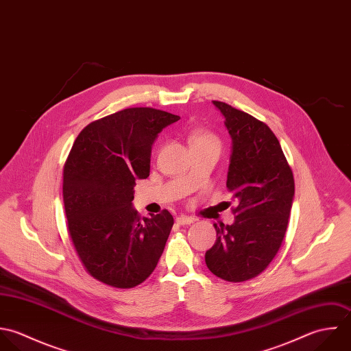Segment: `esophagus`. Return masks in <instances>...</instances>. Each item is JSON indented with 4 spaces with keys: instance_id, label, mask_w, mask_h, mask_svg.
<instances>
[{
    "instance_id": "1",
    "label": "esophagus",
    "mask_w": 351,
    "mask_h": 351,
    "mask_svg": "<svg viewBox=\"0 0 351 351\" xmlns=\"http://www.w3.org/2000/svg\"><path fill=\"white\" fill-rule=\"evenodd\" d=\"M176 222H177L178 225H181V226H186V225L193 223V219L189 218V217H186V215H180V217L176 219Z\"/></svg>"
}]
</instances>
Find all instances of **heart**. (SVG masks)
I'll use <instances>...</instances> for the list:
<instances>
[{"label":"heart","mask_w":351,"mask_h":351,"mask_svg":"<svg viewBox=\"0 0 351 351\" xmlns=\"http://www.w3.org/2000/svg\"><path fill=\"white\" fill-rule=\"evenodd\" d=\"M189 143H191V147H196V145H219L218 143V138L208 133V132H203V130H197V132H193L189 137Z\"/></svg>","instance_id":"obj_1"}]
</instances>
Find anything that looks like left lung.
Returning a JSON list of instances; mask_svg holds the SVG:
<instances>
[{
    "mask_svg": "<svg viewBox=\"0 0 351 351\" xmlns=\"http://www.w3.org/2000/svg\"><path fill=\"white\" fill-rule=\"evenodd\" d=\"M232 137L226 186L238 203L232 225L214 223L217 241L206 264L218 278L243 282L257 276L278 253L294 199V178L279 140L261 121L213 101Z\"/></svg>",
    "mask_w": 351,
    "mask_h": 351,
    "instance_id": "8db88e82",
    "label": "left lung"
}]
</instances>
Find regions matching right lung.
I'll return each instance as SVG.
<instances>
[{"label": "right lung", "mask_w": 351, "mask_h": 351, "mask_svg": "<svg viewBox=\"0 0 351 351\" xmlns=\"http://www.w3.org/2000/svg\"><path fill=\"white\" fill-rule=\"evenodd\" d=\"M178 116L151 108L125 109L87 125L64 166L68 229L86 269L119 289L155 269L174 219L165 210L140 218L132 200L137 180L149 176L158 134Z\"/></svg>", "instance_id": "obj_1"}]
</instances>
